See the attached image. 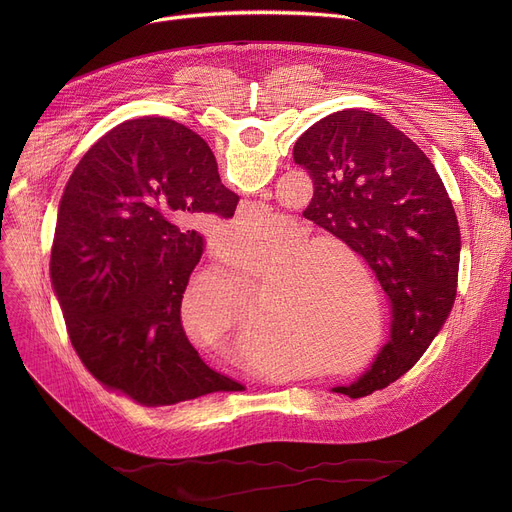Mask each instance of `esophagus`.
<instances>
[{
  "label": "esophagus",
  "mask_w": 512,
  "mask_h": 512,
  "mask_svg": "<svg viewBox=\"0 0 512 512\" xmlns=\"http://www.w3.org/2000/svg\"><path fill=\"white\" fill-rule=\"evenodd\" d=\"M249 210H251V208H249ZM265 381H267V379H265Z\"/></svg>",
  "instance_id": "1"
}]
</instances>
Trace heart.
<instances>
[{
    "instance_id": "b5f03b06",
    "label": "heart",
    "mask_w": 512,
    "mask_h": 512,
    "mask_svg": "<svg viewBox=\"0 0 512 512\" xmlns=\"http://www.w3.org/2000/svg\"><path fill=\"white\" fill-rule=\"evenodd\" d=\"M259 225L253 218L239 221L241 235H253ZM223 237H216L221 243ZM320 247L300 225L283 221L279 231L233 245L225 253V273L239 279L261 277L263 318L271 332L296 342L308 352H318L324 336L346 334L334 318L320 316L318 296ZM257 312L247 306L233 285L200 277L186 294L184 322L188 332L225 358L249 356L257 346L255 330L247 318Z\"/></svg>"
}]
</instances>
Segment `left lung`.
Instances as JSON below:
<instances>
[{"instance_id": "left-lung-1", "label": "left lung", "mask_w": 512, "mask_h": 512, "mask_svg": "<svg viewBox=\"0 0 512 512\" xmlns=\"http://www.w3.org/2000/svg\"><path fill=\"white\" fill-rule=\"evenodd\" d=\"M294 160L314 182L304 216L367 261L391 306L389 342L373 367L332 389L358 399L403 377L448 320L458 289V218L419 145L371 111L320 119L296 141Z\"/></svg>"}]
</instances>
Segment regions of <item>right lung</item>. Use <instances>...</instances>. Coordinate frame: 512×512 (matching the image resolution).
Here are the masks:
<instances>
[{
    "instance_id": "right-lung-1",
    "label": "right lung",
    "mask_w": 512,
    "mask_h": 512,
    "mask_svg": "<svg viewBox=\"0 0 512 512\" xmlns=\"http://www.w3.org/2000/svg\"><path fill=\"white\" fill-rule=\"evenodd\" d=\"M239 196L208 143L164 117L125 121L77 164L60 198L50 279L72 346L109 391L164 407L243 385L190 344L182 298L202 257L204 214L231 218Z\"/></svg>"
}]
</instances>
